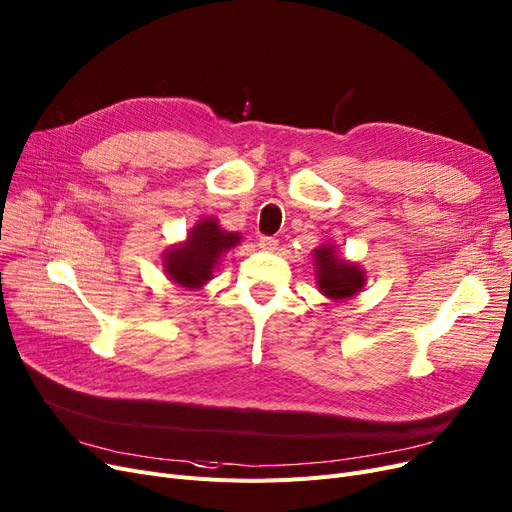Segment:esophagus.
<instances>
[{
    "label": "esophagus",
    "instance_id": "1",
    "mask_svg": "<svg viewBox=\"0 0 512 512\" xmlns=\"http://www.w3.org/2000/svg\"><path fill=\"white\" fill-rule=\"evenodd\" d=\"M259 247H261L263 251H276L278 240L272 238V236H261V238H259Z\"/></svg>",
    "mask_w": 512,
    "mask_h": 512
}]
</instances>
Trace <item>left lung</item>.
<instances>
[{
  "instance_id": "1",
  "label": "left lung",
  "mask_w": 512,
  "mask_h": 512,
  "mask_svg": "<svg viewBox=\"0 0 512 512\" xmlns=\"http://www.w3.org/2000/svg\"><path fill=\"white\" fill-rule=\"evenodd\" d=\"M314 274L318 291L330 301L351 299L366 284V270L355 261L339 255L335 244L324 242L314 249Z\"/></svg>"
}]
</instances>
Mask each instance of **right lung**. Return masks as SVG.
I'll return each instance as SVG.
<instances>
[{"label": "right lung", "mask_w": 512, "mask_h": 512, "mask_svg": "<svg viewBox=\"0 0 512 512\" xmlns=\"http://www.w3.org/2000/svg\"><path fill=\"white\" fill-rule=\"evenodd\" d=\"M240 240V232L224 230L217 217H203L188 230L182 242L171 244L163 253L165 274L173 284L198 291L213 278L219 259Z\"/></svg>", "instance_id": "add662e5"}]
</instances>
